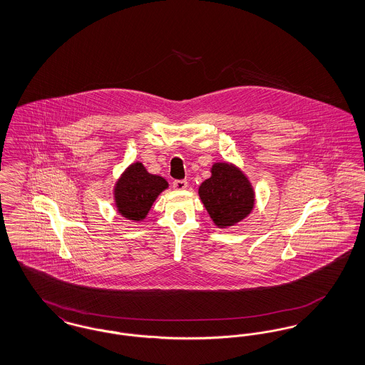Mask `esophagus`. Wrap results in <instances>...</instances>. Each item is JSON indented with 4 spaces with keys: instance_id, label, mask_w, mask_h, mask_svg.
<instances>
[{
    "instance_id": "1",
    "label": "esophagus",
    "mask_w": 365,
    "mask_h": 365,
    "mask_svg": "<svg viewBox=\"0 0 365 365\" xmlns=\"http://www.w3.org/2000/svg\"><path fill=\"white\" fill-rule=\"evenodd\" d=\"M173 187L175 190H185L187 187V182L186 180H174Z\"/></svg>"
}]
</instances>
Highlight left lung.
I'll list each match as a JSON object with an SVG mask.
<instances>
[{
    "label": "left lung",
    "mask_w": 365,
    "mask_h": 365,
    "mask_svg": "<svg viewBox=\"0 0 365 365\" xmlns=\"http://www.w3.org/2000/svg\"><path fill=\"white\" fill-rule=\"evenodd\" d=\"M198 195L212 222L219 228H228L246 219L256 204L255 189L249 178L232 163L217 161L210 168Z\"/></svg>",
    "instance_id": "left-lung-1"
}]
</instances>
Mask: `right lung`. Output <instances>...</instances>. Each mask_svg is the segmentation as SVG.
Masks as SVG:
<instances>
[{
	"label": "right lung",
	"instance_id": "obj_1",
	"mask_svg": "<svg viewBox=\"0 0 365 365\" xmlns=\"http://www.w3.org/2000/svg\"><path fill=\"white\" fill-rule=\"evenodd\" d=\"M168 189V182L150 174L142 163L130 164L113 186V201L119 215L131 222L146 219L157 197Z\"/></svg>",
	"mask_w": 365,
	"mask_h": 365
}]
</instances>
